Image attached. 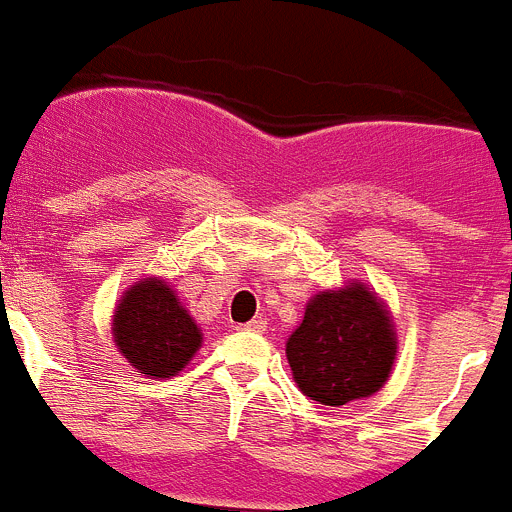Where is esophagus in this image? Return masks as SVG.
Wrapping results in <instances>:
<instances>
[{"mask_svg":"<svg viewBox=\"0 0 512 512\" xmlns=\"http://www.w3.org/2000/svg\"><path fill=\"white\" fill-rule=\"evenodd\" d=\"M241 330H246V332H264L266 330V322L264 320H251V322H246V325H241Z\"/></svg>","mask_w":512,"mask_h":512,"instance_id":"34e87169","label":"esophagus"}]
</instances>
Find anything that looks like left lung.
Masks as SVG:
<instances>
[{"mask_svg": "<svg viewBox=\"0 0 512 512\" xmlns=\"http://www.w3.org/2000/svg\"><path fill=\"white\" fill-rule=\"evenodd\" d=\"M287 360L304 396L345 406L383 388L396 360L391 312L363 281L314 294L287 340Z\"/></svg>", "mask_w": 512, "mask_h": 512, "instance_id": "left-lung-1", "label": "left lung"}]
</instances>
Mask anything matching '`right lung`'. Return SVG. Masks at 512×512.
Instances as JSON below:
<instances>
[{"instance_id":"1","label":"right lung","mask_w":512,"mask_h":512,"mask_svg":"<svg viewBox=\"0 0 512 512\" xmlns=\"http://www.w3.org/2000/svg\"><path fill=\"white\" fill-rule=\"evenodd\" d=\"M111 330L119 353L147 378L177 375L203 345L200 327L170 284L157 276H147L126 289Z\"/></svg>"}]
</instances>
